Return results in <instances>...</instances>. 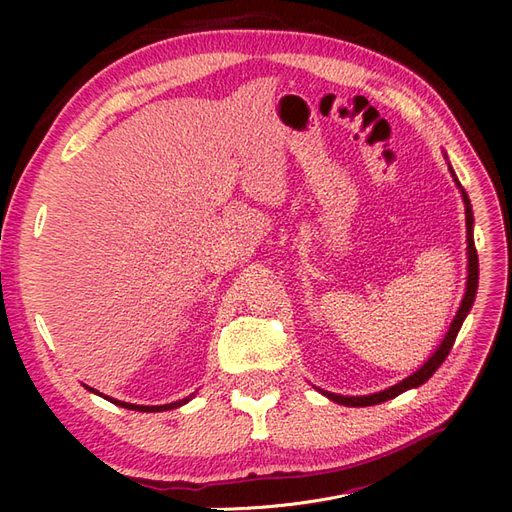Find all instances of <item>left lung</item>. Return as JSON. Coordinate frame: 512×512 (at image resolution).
<instances>
[{
	"mask_svg": "<svg viewBox=\"0 0 512 512\" xmlns=\"http://www.w3.org/2000/svg\"><path fill=\"white\" fill-rule=\"evenodd\" d=\"M453 173V168H451ZM455 177V173H453ZM457 181V177H455ZM459 190H461V196H463V203H466V224H468V288H466V294H463V301H461V307L459 312L455 316V320L451 322V329H448L444 342L440 344V348L431 354V359L416 371V374L408 376L406 380H401L399 384L391 386V389L386 391H380V393H374V395H365V397H344V395H335V393H327L322 391V395H327L331 401H337V404H344V406H352V408H363V406H376V404H382V401L386 399H393L397 395H401L408 389H414V386H421L423 382H427L433 374H436V369L444 363V359L448 356V352H451L453 344H455V337L461 329L463 320H466L468 312L472 309V303H474V297H476V288H478V254H476V245H474V237H472V224H474V218H472V207H470V198L466 194V190L461 188V183L457 181Z\"/></svg>",
	"mask_w": 512,
	"mask_h": 512,
	"instance_id": "obj_1",
	"label": "left lung"
}]
</instances>
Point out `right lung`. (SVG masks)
Returning <instances> with one entry per match:
<instances>
[{"label": "right lung", "mask_w": 512, "mask_h": 512, "mask_svg": "<svg viewBox=\"0 0 512 512\" xmlns=\"http://www.w3.org/2000/svg\"><path fill=\"white\" fill-rule=\"evenodd\" d=\"M85 389H89L91 393H98V391H94L91 389V386H85ZM98 395H102V393H98ZM108 401H113L115 406H121V408H128V410H136V412H162V410H170V408H179V406H183V404H188V397L185 399H181V401H173V404H166V406H136V404H126V401H117V399H111V397H106Z\"/></svg>", "instance_id": "1"}]
</instances>
